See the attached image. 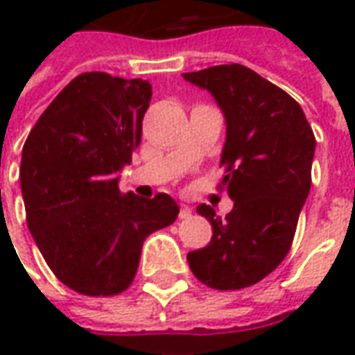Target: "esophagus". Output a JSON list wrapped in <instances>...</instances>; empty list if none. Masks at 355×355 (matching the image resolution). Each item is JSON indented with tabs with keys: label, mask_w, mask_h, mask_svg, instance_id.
<instances>
[{
	"label": "esophagus",
	"mask_w": 355,
	"mask_h": 355,
	"mask_svg": "<svg viewBox=\"0 0 355 355\" xmlns=\"http://www.w3.org/2000/svg\"><path fill=\"white\" fill-rule=\"evenodd\" d=\"M190 216H192V209L188 207V205H182V207H180V213H178V218L184 220V218H190Z\"/></svg>",
	"instance_id": "1"
}]
</instances>
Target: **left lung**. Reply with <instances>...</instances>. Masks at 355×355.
<instances>
[{
	"mask_svg": "<svg viewBox=\"0 0 355 355\" xmlns=\"http://www.w3.org/2000/svg\"><path fill=\"white\" fill-rule=\"evenodd\" d=\"M182 76L207 89L223 108L226 175L218 188L234 200L224 218L211 205L198 207L213 238L188 253V264L211 289L251 287L272 274L293 245L312 184L315 137L298 102L247 66H211Z\"/></svg>",
	"mask_w": 355,
	"mask_h": 355,
	"instance_id": "left-lung-1",
	"label": "left lung"
}]
</instances>
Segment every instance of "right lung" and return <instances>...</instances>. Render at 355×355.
Masks as SVG:
<instances>
[{
  "label": "right lung",
  "instance_id": "1",
  "mask_svg": "<svg viewBox=\"0 0 355 355\" xmlns=\"http://www.w3.org/2000/svg\"><path fill=\"white\" fill-rule=\"evenodd\" d=\"M152 98L144 80L104 72L73 78L28 135L20 188L28 230L58 282L80 295H119L137 275L152 232L175 223L167 193L144 200L119 192Z\"/></svg>",
  "mask_w": 355,
  "mask_h": 355
}]
</instances>
